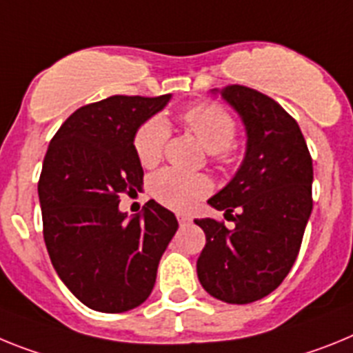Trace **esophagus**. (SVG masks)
I'll use <instances>...</instances> for the list:
<instances>
[{
    "mask_svg": "<svg viewBox=\"0 0 353 353\" xmlns=\"http://www.w3.org/2000/svg\"><path fill=\"white\" fill-rule=\"evenodd\" d=\"M177 220H179L181 225H183V223H190V222H192V219H190L188 214H185V213H177Z\"/></svg>",
    "mask_w": 353,
    "mask_h": 353,
    "instance_id": "1",
    "label": "esophagus"
}]
</instances>
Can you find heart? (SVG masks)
I'll return each mask as SVG.
<instances>
[{
	"instance_id": "1",
	"label": "heart",
	"mask_w": 353,
	"mask_h": 353,
	"mask_svg": "<svg viewBox=\"0 0 353 353\" xmlns=\"http://www.w3.org/2000/svg\"><path fill=\"white\" fill-rule=\"evenodd\" d=\"M183 122L214 163H228L232 158V140L236 137V122L231 113L211 103L195 104L183 113ZM168 124L165 119L152 117L140 125L133 139L134 154L140 165L151 168L163 158L167 145ZM210 181L201 174H185L165 168L151 179V194L158 202L170 210L188 211L197 206L201 199L210 194Z\"/></svg>"
}]
</instances>
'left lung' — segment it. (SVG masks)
<instances>
[{
  "instance_id": "1",
  "label": "left lung",
  "mask_w": 353,
  "mask_h": 353,
  "mask_svg": "<svg viewBox=\"0 0 353 353\" xmlns=\"http://www.w3.org/2000/svg\"><path fill=\"white\" fill-rule=\"evenodd\" d=\"M213 92L243 121L247 151L229 185L208 201L234 228L195 220L206 234L197 275L214 299L250 304L279 288L299 256L312 210V159L296 121L272 97L243 85Z\"/></svg>"
}]
</instances>
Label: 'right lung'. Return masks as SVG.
I'll return each mask as SVG.
<instances>
[{
  "instance_id": "obj_1",
  "label": "right lung",
  "mask_w": 353,
  "mask_h": 353,
  "mask_svg": "<svg viewBox=\"0 0 353 353\" xmlns=\"http://www.w3.org/2000/svg\"><path fill=\"white\" fill-rule=\"evenodd\" d=\"M170 97L87 104L49 142L39 179L46 247L62 283L94 311L124 312L145 302L177 231L172 211L156 201L131 219L119 210L121 195L143 183L134 133Z\"/></svg>"
}]
</instances>
